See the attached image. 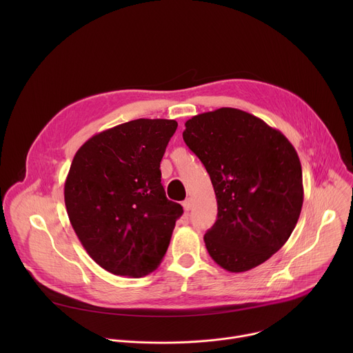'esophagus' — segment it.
I'll list each match as a JSON object with an SVG mask.
<instances>
[{
	"label": "esophagus",
	"instance_id": "1",
	"mask_svg": "<svg viewBox=\"0 0 353 353\" xmlns=\"http://www.w3.org/2000/svg\"><path fill=\"white\" fill-rule=\"evenodd\" d=\"M183 208H184V211H191V208H192V199L191 198H187L184 203H183Z\"/></svg>",
	"mask_w": 353,
	"mask_h": 353
}]
</instances>
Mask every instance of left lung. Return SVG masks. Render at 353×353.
<instances>
[{
  "instance_id": "left-lung-1",
  "label": "left lung",
  "mask_w": 353,
  "mask_h": 353,
  "mask_svg": "<svg viewBox=\"0 0 353 353\" xmlns=\"http://www.w3.org/2000/svg\"><path fill=\"white\" fill-rule=\"evenodd\" d=\"M183 139L205 166L218 219L204 241L229 272L265 263L288 241L303 205L296 149L276 128L239 109L222 108L185 121Z\"/></svg>"
}]
</instances>
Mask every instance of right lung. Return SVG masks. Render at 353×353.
<instances>
[{
    "label": "right lung",
    "mask_w": 353,
    "mask_h": 353,
    "mask_svg": "<svg viewBox=\"0 0 353 353\" xmlns=\"http://www.w3.org/2000/svg\"><path fill=\"white\" fill-rule=\"evenodd\" d=\"M177 121L138 119L89 138L64 184L81 244L103 270L130 278L155 271L183 207L166 198L161 161Z\"/></svg>",
    "instance_id": "1"
}]
</instances>
